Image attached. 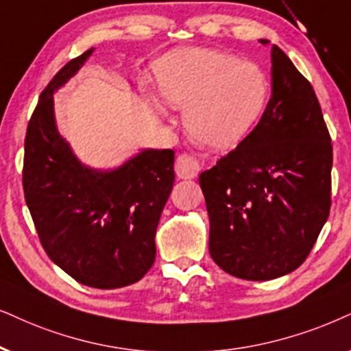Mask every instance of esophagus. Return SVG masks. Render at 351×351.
Segmentation results:
<instances>
[{"label":"esophagus","instance_id":"esophagus-1","mask_svg":"<svg viewBox=\"0 0 351 351\" xmlns=\"http://www.w3.org/2000/svg\"><path fill=\"white\" fill-rule=\"evenodd\" d=\"M175 171L181 180H193L201 171V165H199L197 158L194 155L181 154L175 162Z\"/></svg>","mask_w":351,"mask_h":351}]
</instances>
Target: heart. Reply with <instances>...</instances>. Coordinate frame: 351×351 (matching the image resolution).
Wrapping results in <instances>:
<instances>
[{
  "label": "heart",
  "instance_id": "obj_1",
  "mask_svg": "<svg viewBox=\"0 0 351 351\" xmlns=\"http://www.w3.org/2000/svg\"><path fill=\"white\" fill-rule=\"evenodd\" d=\"M163 100L184 110L189 136L212 149L241 143L263 117L270 95L264 69L232 53L188 48L170 53L157 64ZM163 113V106L157 104Z\"/></svg>",
  "mask_w": 351,
  "mask_h": 351
}]
</instances>
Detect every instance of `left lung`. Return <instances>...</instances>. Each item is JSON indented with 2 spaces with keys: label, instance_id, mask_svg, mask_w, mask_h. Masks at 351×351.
Instances as JSON below:
<instances>
[{
  "label": "left lung",
  "instance_id": "left-lung-1",
  "mask_svg": "<svg viewBox=\"0 0 351 351\" xmlns=\"http://www.w3.org/2000/svg\"><path fill=\"white\" fill-rule=\"evenodd\" d=\"M270 56L272 97L257 126L199 175L212 259L256 282L298 269L330 210L332 144L321 105L280 48Z\"/></svg>",
  "mask_w": 351,
  "mask_h": 351
}]
</instances>
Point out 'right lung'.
<instances>
[{
    "instance_id": "obj_1",
    "label": "right lung",
    "mask_w": 351,
    "mask_h": 351,
    "mask_svg": "<svg viewBox=\"0 0 351 351\" xmlns=\"http://www.w3.org/2000/svg\"><path fill=\"white\" fill-rule=\"evenodd\" d=\"M92 51L64 64L40 95L25 134L22 184L48 257L82 285L112 290L139 282L152 267L175 152L144 149L113 170H95L74 155L58 132L53 94Z\"/></svg>"
}]
</instances>
